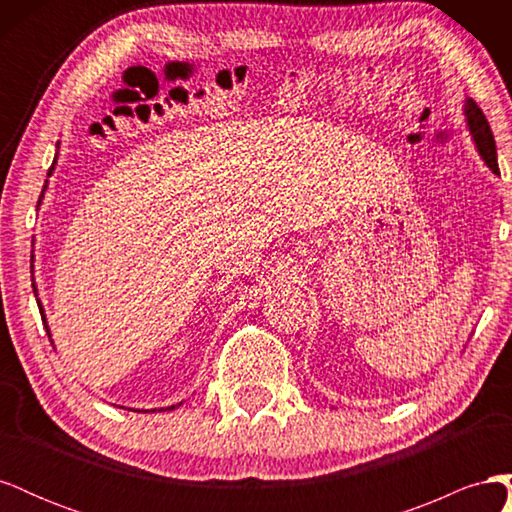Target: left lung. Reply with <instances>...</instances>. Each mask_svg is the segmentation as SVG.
Here are the masks:
<instances>
[{"mask_svg":"<svg viewBox=\"0 0 512 512\" xmlns=\"http://www.w3.org/2000/svg\"><path fill=\"white\" fill-rule=\"evenodd\" d=\"M466 117H468V126H470V132L474 136L480 156H483V160L487 162V166L493 170L495 175H500L498 156H495V141H493V132L489 128V121L472 98L466 100ZM38 205H40V200H38Z\"/></svg>","mask_w":512,"mask_h":512,"instance_id":"obj_1","label":"left lung"}]
</instances>
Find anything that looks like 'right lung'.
Wrapping results in <instances>:
<instances>
[{
	"mask_svg": "<svg viewBox=\"0 0 512 512\" xmlns=\"http://www.w3.org/2000/svg\"><path fill=\"white\" fill-rule=\"evenodd\" d=\"M51 170H53V166H51ZM51 170H49V175H51ZM44 190H46V185H44ZM42 190V192H44ZM40 198H42V194H40ZM40 307V305H38ZM40 314H42V322H44V312H42V307H40ZM44 327H46V322H44ZM46 333H49V327H46ZM170 410H173V406H170Z\"/></svg>",
	"mask_w": 512,
	"mask_h": 512,
	"instance_id": "add662e5",
	"label": "right lung"
}]
</instances>
